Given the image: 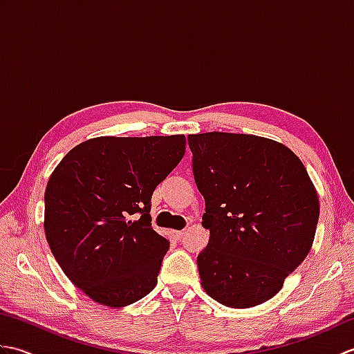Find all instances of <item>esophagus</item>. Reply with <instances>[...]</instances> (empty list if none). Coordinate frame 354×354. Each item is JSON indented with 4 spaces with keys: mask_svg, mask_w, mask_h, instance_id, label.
Returning a JSON list of instances; mask_svg holds the SVG:
<instances>
[{
    "mask_svg": "<svg viewBox=\"0 0 354 354\" xmlns=\"http://www.w3.org/2000/svg\"><path fill=\"white\" fill-rule=\"evenodd\" d=\"M171 234H173V237H175V240H181L183 236H184V230H181V231H171Z\"/></svg>",
    "mask_w": 354,
    "mask_h": 354,
    "instance_id": "34e87169",
    "label": "esophagus"
}]
</instances>
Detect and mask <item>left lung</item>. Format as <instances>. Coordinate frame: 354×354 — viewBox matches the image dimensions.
I'll use <instances>...</instances> for the list:
<instances>
[{
	"label": "left lung",
	"instance_id": "1",
	"mask_svg": "<svg viewBox=\"0 0 354 354\" xmlns=\"http://www.w3.org/2000/svg\"><path fill=\"white\" fill-rule=\"evenodd\" d=\"M193 175L209 240L198 255L202 288L227 307L268 301L309 254L319 217L299 158L257 135H190Z\"/></svg>",
	"mask_w": 354,
	"mask_h": 354
}]
</instances>
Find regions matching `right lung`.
<instances>
[{"instance_id": "add662e5", "label": "right lung", "mask_w": 354, "mask_h": 354, "mask_svg": "<svg viewBox=\"0 0 354 354\" xmlns=\"http://www.w3.org/2000/svg\"><path fill=\"white\" fill-rule=\"evenodd\" d=\"M184 153V135L99 137L70 150L51 173L47 242L95 303L123 307L156 286L169 240L152 228L150 199Z\"/></svg>"}]
</instances>
